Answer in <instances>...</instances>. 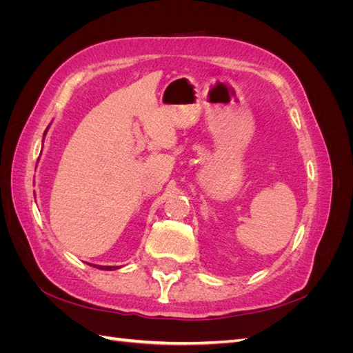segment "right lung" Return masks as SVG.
Here are the masks:
<instances>
[{"label":"right lung","instance_id":"1","mask_svg":"<svg viewBox=\"0 0 353 353\" xmlns=\"http://www.w3.org/2000/svg\"><path fill=\"white\" fill-rule=\"evenodd\" d=\"M48 130V128H47ZM47 130H46V132H44V135L47 134ZM95 268H99V270H104V271H112V270H117V266H103V265H94Z\"/></svg>","mask_w":353,"mask_h":353}]
</instances>
